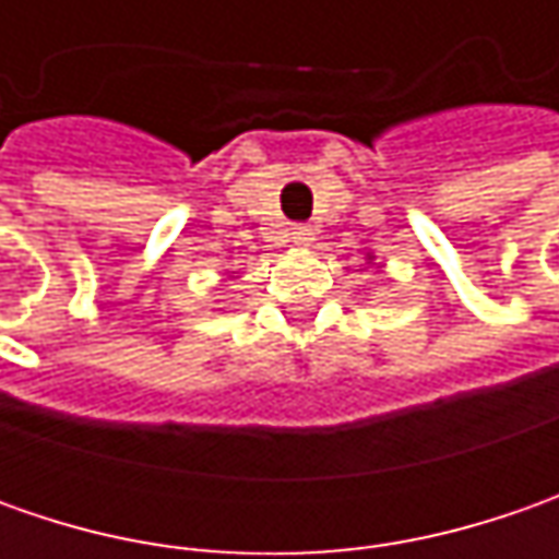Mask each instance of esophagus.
<instances>
[{
	"label": "esophagus",
	"mask_w": 559,
	"mask_h": 559,
	"mask_svg": "<svg viewBox=\"0 0 559 559\" xmlns=\"http://www.w3.org/2000/svg\"><path fill=\"white\" fill-rule=\"evenodd\" d=\"M311 239H313L311 226H305V224L292 226V242H298V246H308Z\"/></svg>",
	"instance_id": "34e87169"
}]
</instances>
